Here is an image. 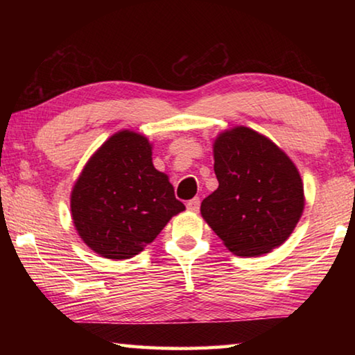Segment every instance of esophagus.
I'll return each instance as SVG.
<instances>
[{
  "label": "esophagus",
  "mask_w": 355,
  "mask_h": 355,
  "mask_svg": "<svg viewBox=\"0 0 355 355\" xmlns=\"http://www.w3.org/2000/svg\"><path fill=\"white\" fill-rule=\"evenodd\" d=\"M186 207H188L189 211H199L200 199H199V197H194V199H191L188 203H186Z\"/></svg>",
  "instance_id": "34e87169"
}]
</instances>
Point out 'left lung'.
Here are the masks:
<instances>
[{
    "label": "left lung",
    "mask_w": 355,
    "mask_h": 355,
    "mask_svg": "<svg viewBox=\"0 0 355 355\" xmlns=\"http://www.w3.org/2000/svg\"><path fill=\"white\" fill-rule=\"evenodd\" d=\"M213 153L219 186L200 205L207 224L238 257H260L284 244L305 205L293 161L248 127L220 133Z\"/></svg>",
    "instance_id": "obj_1"
}]
</instances>
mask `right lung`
Masks as SVG:
<instances>
[{
  "label": "right lung",
  "instance_id": "right-lung-1",
  "mask_svg": "<svg viewBox=\"0 0 355 355\" xmlns=\"http://www.w3.org/2000/svg\"><path fill=\"white\" fill-rule=\"evenodd\" d=\"M78 235L111 260L139 254L184 205L166 173L155 169L152 144L130 130L112 135L78 177L70 197Z\"/></svg>",
  "mask_w": 355,
  "mask_h": 355
}]
</instances>
